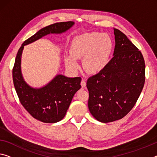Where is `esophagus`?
Returning a JSON list of instances; mask_svg holds the SVG:
<instances>
[{"instance_id":"34e87169","label":"esophagus","mask_w":157,"mask_h":157,"mask_svg":"<svg viewBox=\"0 0 157 157\" xmlns=\"http://www.w3.org/2000/svg\"><path fill=\"white\" fill-rule=\"evenodd\" d=\"M81 86L83 87V88H84V87H86V80L85 79H82V81H81Z\"/></svg>"}]
</instances>
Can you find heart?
<instances>
[{"instance_id": "1", "label": "heart", "mask_w": 157, "mask_h": 157, "mask_svg": "<svg viewBox=\"0 0 157 157\" xmlns=\"http://www.w3.org/2000/svg\"><path fill=\"white\" fill-rule=\"evenodd\" d=\"M113 50V42L106 33L98 32L84 33L72 40L71 55H65V66L69 71L76 72L80 68L77 59L83 58L84 67L92 74L102 71L109 64Z\"/></svg>"}]
</instances>
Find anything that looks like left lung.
I'll return each instance as SVG.
<instances>
[{
	"mask_svg": "<svg viewBox=\"0 0 157 157\" xmlns=\"http://www.w3.org/2000/svg\"><path fill=\"white\" fill-rule=\"evenodd\" d=\"M114 57L107 66L89 77L88 109L102 123L124 118L128 114L143 90L145 63L143 54L124 33L114 29Z\"/></svg>",
	"mask_w": 157,
	"mask_h": 157,
	"instance_id": "8db88e82",
	"label": "left lung"
}]
</instances>
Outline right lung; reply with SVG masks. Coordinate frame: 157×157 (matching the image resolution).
I'll use <instances>...</instances> for the list:
<instances>
[{"instance_id":"right-lung-1","label":"right lung","mask_w":157,"mask_h":157,"mask_svg":"<svg viewBox=\"0 0 157 157\" xmlns=\"http://www.w3.org/2000/svg\"><path fill=\"white\" fill-rule=\"evenodd\" d=\"M74 25V21H70L45 26L26 40L17 54L13 79L19 100L34 119L43 123H56L63 119L74 94L81 88V78H68L60 74L43 88H31L24 81L21 72V57L24 46L50 33L65 32Z\"/></svg>"}]
</instances>
